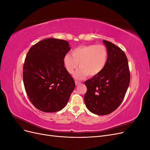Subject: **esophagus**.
I'll use <instances>...</instances> for the list:
<instances>
[{"label":"esophagus","mask_w":150,"mask_h":150,"mask_svg":"<svg viewBox=\"0 0 150 150\" xmlns=\"http://www.w3.org/2000/svg\"><path fill=\"white\" fill-rule=\"evenodd\" d=\"M75 84L76 86H78L79 84H80V82L78 81H75Z\"/></svg>","instance_id":"obj_1"}]
</instances>
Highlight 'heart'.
I'll return each mask as SVG.
<instances>
[{
  "instance_id": "heart-1",
  "label": "heart",
  "mask_w": 150,
  "mask_h": 150,
  "mask_svg": "<svg viewBox=\"0 0 150 150\" xmlns=\"http://www.w3.org/2000/svg\"><path fill=\"white\" fill-rule=\"evenodd\" d=\"M64 56L63 63L66 70L72 74L78 67L79 69L74 74V78L82 79L88 75L94 77L99 75L104 69L108 60V51L103 44H89L81 46Z\"/></svg>"
}]
</instances>
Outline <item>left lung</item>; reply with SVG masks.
<instances>
[{
  "instance_id": "left-lung-1",
  "label": "left lung",
  "mask_w": 150,
  "mask_h": 150,
  "mask_svg": "<svg viewBox=\"0 0 150 150\" xmlns=\"http://www.w3.org/2000/svg\"><path fill=\"white\" fill-rule=\"evenodd\" d=\"M103 43L108 51L106 67L99 75L84 82L87 88L85 104L89 111L98 115H109L119 107L130 81L125 53L108 40H103Z\"/></svg>"
}]
</instances>
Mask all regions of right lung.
I'll use <instances>...</instances> for the list:
<instances>
[{
	"mask_svg": "<svg viewBox=\"0 0 150 150\" xmlns=\"http://www.w3.org/2000/svg\"><path fill=\"white\" fill-rule=\"evenodd\" d=\"M71 47L66 40L48 38L32 46L23 67L25 91L33 105L45 112L59 111L75 88L63 59Z\"/></svg>",
	"mask_w": 150,
	"mask_h": 150,
	"instance_id": "right-lung-1",
	"label": "right lung"
}]
</instances>
